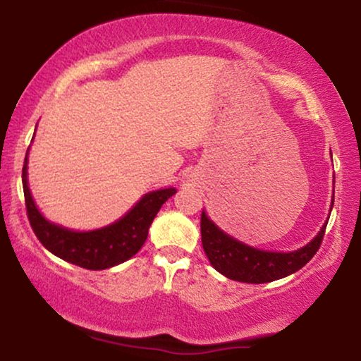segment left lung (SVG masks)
I'll return each mask as SVG.
<instances>
[{
	"instance_id": "obj_1",
	"label": "left lung",
	"mask_w": 361,
	"mask_h": 361,
	"mask_svg": "<svg viewBox=\"0 0 361 361\" xmlns=\"http://www.w3.org/2000/svg\"><path fill=\"white\" fill-rule=\"evenodd\" d=\"M325 228L327 224L304 248L293 253H274V251L251 248L225 235L219 226H215L214 221L209 220L205 212H202L200 216L202 246L210 264L228 279L248 284L271 283L286 278L307 264L322 245Z\"/></svg>"
}]
</instances>
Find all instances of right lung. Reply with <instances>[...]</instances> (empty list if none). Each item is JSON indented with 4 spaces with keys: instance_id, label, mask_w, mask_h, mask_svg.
I'll return each mask as SVG.
<instances>
[{
    "instance_id": "right-lung-1",
    "label": "right lung",
    "mask_w": 361,
    "mask_h": 361,
    "mask_svg": "<svg viewBox=\"0 0 361 361\" xmlns=\"http://www.w3.org/2000/svg\"><path fill=\"white\" fill-rule=\"evenodd\" d=\"M27 154L23 166V189L29 224L37 240L63 261L85 269H106L135 256L147 238V231L161 205L176 194L162 189L146 194L128 214L110 226L93 231H72L47 221L34 204L27 187Z\"/></svg>"
}]
</instances>
